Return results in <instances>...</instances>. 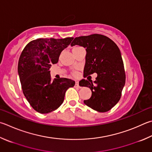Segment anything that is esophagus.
Listing matches in <instances>:
<instances>
[{"label":"esophagus","mask_w":152,"mask_h":152,"mask_svg":"<svg viewBox=\"0 0 152 152\" xmlns=\"http://www.w3.org/2000/svg\"><path fill=\"white\" fill-rule=\"evenodd\" d=\"M75 86L76 87H78V88H80V85H79V82H78V81H76V83H75Z\"/></svg>","instance_id":"esophagus-1"}]
</instances>
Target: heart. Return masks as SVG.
Segmentation results:
<instances>
[{
	"instance_id": "1",
	"label": "heart",
	"mask_w": 152,
	"mask_h": 152,
	"mask_svg": "<svg viewBox=\"0 0 152 152\" xmlns=\"http://www.w3.org/2000/svg\"><path fill=\"white\" fill-rule=\"evenodd\" d=\"M80 48V47H78V46H76V47H74L73 48V49H72V51H74V50H75L76 49H77V48Z\"/></svg>"
}]
</instances>
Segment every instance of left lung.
<instances>
[{"label":"left lung","instance_id":"1","mask_svg":"<svg viewBox=\"0 0 152 152\" xmlns=\"http://www.w3.org/2000/svg\"><path fill=\"white\" fill-rule=\"evenodd\" d=\"M83 46L86 50L84 77L97 73L96 80L83 79L81 86L92 90L90 99L84 100L86 105L99 112L111 110L122 95L126 82L124 62L119 48L106 36L93 34L76 37L71 46Z\"/></svg>","mask_w":152,"mask_h":152}]
</instances>
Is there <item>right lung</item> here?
Returning a JSON list of instances; mask_svg holds the SVG:
<instances>
[{
  "label": "right lung",
  "instance_id": "1",
  "mask_svg": "<svg viewBox=\"0 0 152 152\" xmlns=\"http://www.w3.org/2000/svg\"><path fill=\"white\" fill-rule=\"evenodd\" d=\"M72 39L38 38L27 44L22 51L18 64L22 89L30 106L40 114L56 110L63 103L66 91L75 84L65 78L52 81L49 70Z\"/></svg>",
  "mask_w": 152,
  "mask_h": 152
}]
</instances>
